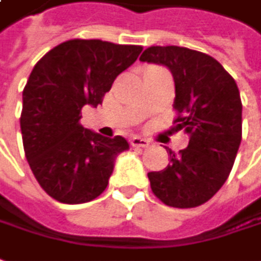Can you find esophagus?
<instances>
[{"label": "esophagus", "instance_id": "esophagus-1", "mask_svg": "<svg viewBox=\"0 0 261 261\" xmlns=\"http://www.w3.org/2000/svg\"><path fill=\"white\" fill-rule=\"evenodd\" d=\"M131 145H133V147H141V148H145V147H148V145H150V141H148V140H145V138L134 137V138H131Z\"/></svg>", "mask_w": 261, "mask_h": 261}]
</instances>
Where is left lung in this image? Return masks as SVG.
<instances>
[{
	"instance_id": "obj_1",
	"label": "left lung",
	"mask_w": 261,
	"mask_h": 261,
	"mask_svg": "<svg viewBox=\"0 0 261 261\" xmlns=\"http://www.w3.org/2000/svg\"><path fill=\"white\" fill-rule=\"evenodd\" d=\"M140 61L171 71L177 111L171 130L190 136L187 148L167 150V167L148 173L151 191L175 208L204 204L226 182L242 143L237 84L217 60L196 49L155 45L144 49Z\"/></svg>"
}]
</instances>
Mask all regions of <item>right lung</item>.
Returning a JSON list of instances; mask_svg holds the SVG:
<instances>
[{"label": "right lung", "instance_id": "right-lung-1", "mask_svg": "<svg viewBox=\"0 0 261 261\" xmlns=\"http://www.w3.org/2000/svg\"><path fill=\"white\" fill-rule=\"evenodd\" d=\"M141 45L68 40L48 51L30 74L19 118L24 151L42 190L60 203L81 204L107 189L121 136L84 128L81 110L97 107L118 74L137 60Z\"/></svg>", "mask_w": 261, "mask_h": 261}]
</instances>
